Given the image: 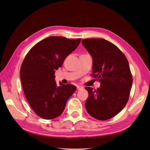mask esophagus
I'll list each match as a JSON object with an SVG mask.
<instances>
[{
    "label": "esophagus",
    "mask_w": 150,
    "mask_h": 150,
    "mask_svg": "<svg viewBox=\"0 0 150 150\" xmlns=\"http://www.w3.org/2000/svg\"><path fill=\"white\" fill-rule=\"evenodd\" d=\"M83 88V86H77V89L78 90H81Z\"/></svg>",
    "instance_id": "1"
}]
</instances>
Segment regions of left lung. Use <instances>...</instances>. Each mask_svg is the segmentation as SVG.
<instances>
[{
    "mask_svg": "<svg viewBox=\"0 0 150 150\" xmlns=\"http://www.w3.org/2000/svg\"><path fill=\"white\" fill-rule=\"evenodd\" d=\"M82 43L93 59L91 76L101 82L97 89L85 88L89 93L86 111L96 120H109L118 114L129 99L133 77L128 59L118 47L104 39H84Z\"/></svg>",
    "mask_w": 150,
    "mask_h": 150,
    "instance_id": "1",
    "label": "left lung"
}]
</instances>
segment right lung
I'll list each match as a JSON object with an SVG mask.
<instances>
[{
  "label": "right lung",
  "mask_w": 150,
  "mask_h": 150,
  "mask_svg": "<svg viewBox=\"0 0 150 150\" xmlns=\"http://www.w3.org/2000/svg\"><path fill=\"white\" fill-rule=\"evenodd\" d=\"M81 39L51 36L32 47L22 63L20 76L24 93L36 115L44 120L60 116L75 86L55 81V72L78 46Z\"/></svg>",
  "instance_id": "obj_1"
}]
</instances>
